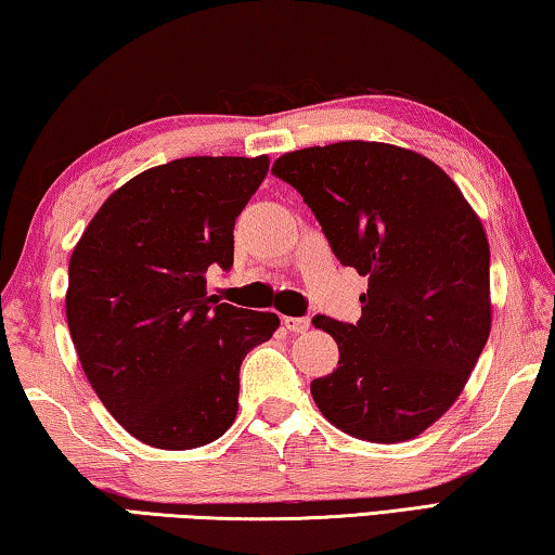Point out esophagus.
Segmentation results:
<instances>
[{"instance_id":"1","label":"esophagus","mask_w":555,"mask_h":555,"mask_svg":"<svg viewBox=\"0 0 555 555\" xmlns=\"http://www.w3.org/2000/svg\"><path fill=\"white\" fill-rule=\"evenodd\" d=\"M283 324L287 332L293 334H302L310 330V317H283Z\"/></svg>"}]
</instances>
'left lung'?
I'll return each instance as SVG.
<instances>
[{"instance_id":"left-lung-1","label":"left lung","mask_w":555,"mask_h":555,"mask_svg":"<svg viewBox=\"0 0 555 555\" xmlns=\"http://www.w3.org/2000/svg\"><path fill=\"white\" fill-rule=\"evenodd\" d=\"M272 175L297 189L341 266L369 275L357 324L317 317L339 366L312 380L322 415L369 442H403L457 401L482 353L489 243L477 214L423 154L337 142L283 154Z\"/></svg>"}]
</instances>
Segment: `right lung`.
I'll use <instances>...</instances> for the list:
<instances>
[{"label":"right lung","instance_id":"right-lung-1","mask_svg":"<svg viewBox=\"0 0 555 555\" xmlns=\"http://www.w3.org/2000/svg\"><path fill=\"white\" fill-rule=\"evenodd\" d=\"M268 157H184L107 198L68 266L66 317L90 386L122 428L159 450H192L231 428L238 371L280 326L206 295L231 270L235 218Z\"/></svg>","mask_w":555,"mask_h":555}]
</instances>
